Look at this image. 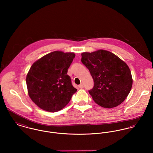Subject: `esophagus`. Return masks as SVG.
Returning <instances> with one entry per match:
<instances>
[{"mask_svg":"<svg viewBox=\"0 0 153 153\" xmlns=\"http://www.w3.org/2000/svg\"><path fill=\"white\" fill-rule=\"evenodd\" d=\"M78 87L79 88H84V85L82 84H81L80 85H78Z\"/></svg>","mask_w":153,"mask_h":153,"instance_id":"34e87169","label":"esophagus"}]
</instances>
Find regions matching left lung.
<instances>
[{
  "label": "left lung",
  "mask_w": 153,
  "mask_h": 153,
  "mask_svg": "<svg viewBox=\"0 0 153 153\" xmlns=\"http://www.w3.org/2000/svg\"><path fill=\"white\" fill-rule=\"evenodd\" d=\"M81 62L89 69L94 85L89 94L98 105L115 107L127 97L132 85L131 71L127 64L108 51L83 52Z\"/></svg>",
  "instance_id": "obj_1"
}]
</instances>
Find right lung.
Here are the masks:
<instances>
[{
    "mask_svg": "<svg viewBox=\"0 0 153 153\" xmlns=\"http://www.w3.org/2000/svg\"><path fill=\"white\" fill-rule=\"evenodd\" d=\"M75 55L54 51L35 62L26 76L28 94L40 108L57 112L64 108L77 91L67 75Z\"/></svg>",
    "mask_w": 153,
    "mask_h": 153,
    "instance_id": "add662e5",
    "label": "right lung"
}]
</instances>
